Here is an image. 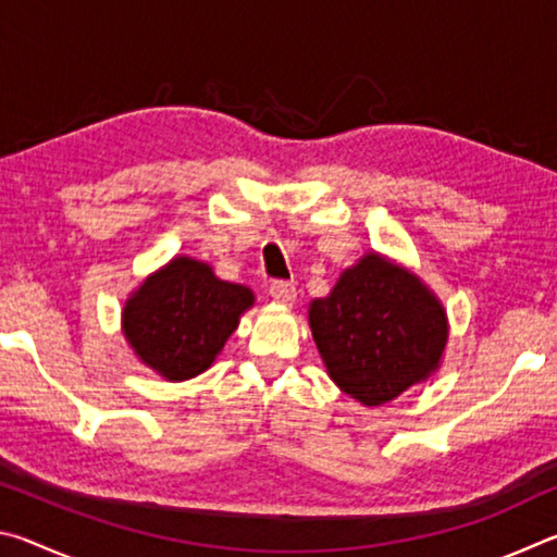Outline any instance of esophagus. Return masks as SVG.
I'll use <instances>...</instances> for the list:
<instances>
[{
    "mask_svg": "<svg viewBox=\"0 0 557 557\" xmlns=\"http://www.w3.org/2000/svg\"><path fill=\"white\" fill-rule=\"evenodd\" d=\"M270 297L280 301V305H295L297 299V287L292 282H272L270 285Z\"/></svg>",
    "mask_w": 557,
    "mask_h": 557,
    "instance_id": "1",
    "label": "esophagus"
}]
</instances>
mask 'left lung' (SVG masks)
Masks as SVG:
<instances>
[{
    "label": "left lung",
    "mask_w": 557,
    "mask_h": 557,
    "mask_svg": "<svg viewBox=\"0 0 557 557\" xmlns=\"http://www.w3.org/2000/svg\"><path fill=\"white\" fill-rule=\"evenodd\" d=\"M309 329L329 379L366 408L437 373L449 338L435 292L375 250L346 268L326 297L309 301Z\"/></svg>",
    "instance_id": "1"
}]
</instances>
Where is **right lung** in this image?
I'll return each mask as SVG.
<instances>
[{
  "label": "right lung",
  "mask_w": 557,
  "mask_h": 557,
  "mask_svg": "<svg viewBox=\"0 0 557 557\" xmlns=\"http://www.w3.org/2000/svg\"><path fill=\"white\" fill-rule=\"evenodd\" d=\"M252 305L250 287L221 280L209 262L176 256L129 292L122 334L147 369L188 381L211 369Z\"/></svg>",
  "instance_id": "right-lung-1"
}]
</instances>
